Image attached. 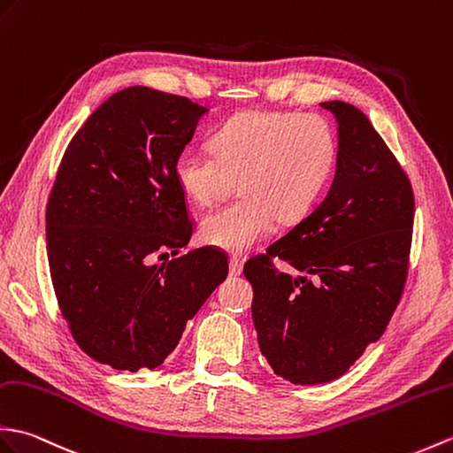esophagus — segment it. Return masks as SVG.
<instances>
[{
	"label": "esophagus",
	"mask_w": 453,
	"mask_h": 453,
	"mask_svg": "<svg viewBox=\"0 0 453 453\" xmlns=\"http://www.w3.org/2000/svg\"><path fill=\"white\" fill-rule=\"evenodd\" d=\"M241 272H243V260L237 258V257H231L229 258V274L231 276H239Z\"/></svg>",
	"instance_id": "34e87169"
}]
</instances>
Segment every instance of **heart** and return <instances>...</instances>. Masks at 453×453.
<instances>
[{
    "mask_svg": "<svg viewBox=\"0 0 453 453\" xmlns=\"http://www.w3.org/2000/svg\"><path fill=\"white\" fill-rule=\"evenodd\" d=\"M212 152L187 146L173 164L187 198L208 206L239 177L235 203L208 212L201 234L208 245L245 252L276 227V219L307 216L338 164V134L317 113L249 110L229 118L210 139Z\"/></svg>",
    "mask_w": 453,
    "mask_h": 453,
    "instance_id": "1",
    "label": "heart"
}]
</instances>
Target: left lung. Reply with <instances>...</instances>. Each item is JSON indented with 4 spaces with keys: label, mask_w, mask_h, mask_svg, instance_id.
I'll list each match as a JSON object with an SVG mask.
<instances>
[{
    "label": "left lung",
    "mask_w": 453,
    "mask_h": 453,
    "mask_svg": "<svg viewBox=\"0 0 453 453\" xmlns=\"http://www.w3.org/2000/svg\"><path fill=\"white\" fill-rule=\"evenodd\" d=\"M320 106L338 121L330 191L243 270L260 351L293 384L335 380L384 334L405 286L415 216L411 183L369 118L340 100ZM276 256L305 276L274 269Z\"/></svg>",
    "instance_id": "left-lung-1"
}]
</instances>
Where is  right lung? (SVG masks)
<instances>
[{
  "mask_svg": "<svg viewBox=\"0 0 453 453\" xmlns=\"http://www.w3.org/2000/svg\"><path fill=\"white\" fill-rule=\"evenodd\" d=\"M206 111L185 96L125 88L63 154L46 210L51 283L81 349L115 371L160 366L227 278L212 247L154 265L191 239L173 164Z\"/></svg>",
  "mask_w": 453,
  "mask_h": 453,
  "instance_id": "right-lung-1",
  "label": "right lung"
}]
</instances>
